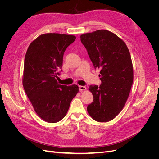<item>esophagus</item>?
I'll use <instances>...</instances> for the list:
<instances>
[{
    "label": "esophagus",
    "instance_id": "esophagus-1",
    "mask_svg": "<svg viewBox=\"0 0 159 159\" xmlns=\"http://www.w3.org/2000/svg\"><path fill=\"white\" fill-rule=\"evenodd\" d=\"M79 88L80 91H84L86 90V87L84 86H79Z\"/></svg>",
    "mask_w": 159,
    "mask_h": 159
}]
</instances>
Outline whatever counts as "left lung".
Masks as SVG:
<instances>
[{"mask_svg":"<svg viewBox=\"0 0 159 159\" xmlns=\"http://www.w3.org/2000/svg\"><path fill=\"white\" fill-rule=\"evenodd\" d=\"M95 69H100L102 83L90 85L93 101L87 107L92 119L106 122L113 120L122 110L133 80L129 49L124 42L112 32L100 30L80 35Z\"/></svg>","mask_w":159,"mask_h":159,"instance_id":"left-lung-1","label":"left lung"}]
</instances>
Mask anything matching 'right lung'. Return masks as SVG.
Returning <instances> with one entry per match:
<instances>
[{
    "instance_id": "add662e5",
    "label": "right lung",
    "mask_w": 159,
    "mask_h": 159,
    "mask_svg": "<svg viewBox=\"0 0 159 159\" xmlns=\"http://www.w3.org/2000/svg\"><path fill=\"white\" fill-rule=\"evenodd\" d=\"M75 39L71 35L45 33L32 42L25 56L24 91L37 114L49 123L64 117L79 92L77 85L67 86L57 82L64 52Z\"/></svg>"
}]
</instances>
